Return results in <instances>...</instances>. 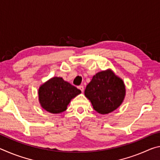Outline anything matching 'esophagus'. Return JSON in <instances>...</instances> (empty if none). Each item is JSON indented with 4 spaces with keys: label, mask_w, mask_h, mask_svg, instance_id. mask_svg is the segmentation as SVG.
I'll use <instances>...</instances> for the list:
<instances>
[{
    "label": "esophagus",
    "mask_w": 160,
    "mask_h": 160,
    "mask_svg": "<svg viewBox=\"0 0 160 160\" xmlns=\"http://www.w3.org/2000/svg\"><path fill=\"white\" fill-rule=\"evenodd\" d=\"M78 88L79 89V90H80L82 91V92H83V91H84V86H83V85H80V86H78Z\"/></svg>",
    "instance_id": "34e87169"
}]
</instances>
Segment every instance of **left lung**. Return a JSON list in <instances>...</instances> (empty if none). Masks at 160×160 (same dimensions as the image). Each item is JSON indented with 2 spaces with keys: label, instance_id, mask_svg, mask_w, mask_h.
<instances>
[{
  "label": "left lung",
  "instance_id": "left-lung-1",
  "mask_svg": "<svg viewBox=\"0 0 160 160\" xmlns=\"http://www.w3.org/2000/svg\"><path fill=\"white\" fill-rule=\"evenodd\" d=\"M125 93L123 80L111 70L94 75L85 90V95L90 100L94 110L102 114L117 109L123 102Z\"/></svg>",
  "mask_w": 160,
  "mask_h": 160
}]
</instances>
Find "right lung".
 <instances>
[{
    "mask_svg": "<svg viewBox=\"0 0 160 160\" xmlns=\"http://www.w3.org/2000/svg\"><path fill=\"white\" fill-rule=\"evenodd\" d=\"M80 93V90L62 78L54 77L39 88V102L47 112L59 113L66 111L70 100Z\"/></svg>",
    "mask_w": 160,
    "mask_h": 160,
    "instance_id": "obj_1",
    "label": "right lung"
}]
</instances>
